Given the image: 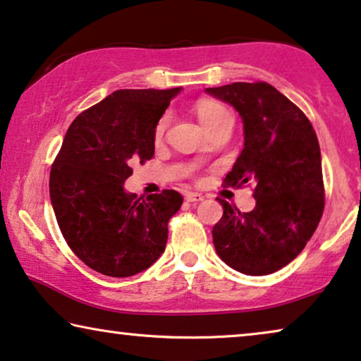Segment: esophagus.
Masks as SVG:
<instances>
[{"label": "esophagus", "mask_w": 361, "mask_h": 361, "mask_svg": "<svg viewBox=\"0 0 361 361\" xmlns=\"http://www.w3.org/2000/svg\"><path fill=\"white\" fill-rule=\"evenodd\" d=\"M186 201H190V203H198V201H203V195L186 193Z\"/></svg>", "instance_id": "obj_1"}]
</instances>
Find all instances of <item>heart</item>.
Listing matches in <instances>:
<instances>
[{
    "instance_id": "heart-1",
    "label": "heart",
    "mask_w": 361,
    "mask_h": 361,
    "mask_svg": "<svg viewBox=\"0 0 361 361\" xmlns=\"http://www.w3.org/2000/svg\"><path fill=\"white\" fill-rule=\"evenodd\" d=\"M196 114H198L200 122L203 123L204 128L213 127L214 123L221 122L223 118L231 117L229 112L224 109L223 104L216 102V100H211V99L200 100V102L196 104ZM166 127H168V115H163V117L158 120V123L155 127V137L161 138L163 133H165V130H166Z\"/></svg>"
}]
</instances>
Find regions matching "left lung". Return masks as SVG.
<instances>
[{
  "label": "left lung",
  "instance_id": "1",
  "mask_svg": "<svg viewBox=\"0 0 361 361\" xmlns=\"http://www.w3.org/2000/svg\"><path fill=\"white\" fill-rule=\"evenodd\" d=\"M206 92L233 105L244 148L224 178L254 186L256 206L241 213L228 201L213 228L218 256L246 276H266L299 256L324 213L322 157L305 114L267 82H234Z\"/></svg>",
  "mask_w": 361,
  "mask_h": 361
}]
</instances>
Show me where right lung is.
<instances>
[{
    "label": "right lung",
    "mask_w": 361,
    "mask_h": 361,
    "mask_svg": "<svg viewBox=\"0 0 361 361\" xmlns=\"http://www.w3.org/2000/svg\"><path fill=\"white\" fill-rule=\"evenodd\" d=\"M181 87L122 89L75 117L51 168L49 195L61 233L77 257L110 277L145 271L165 251L175 190L127 193L132 163L155 153V127Z\"/></svg>",
    "instance_id": "right-lung-1"
}]
</instances>
